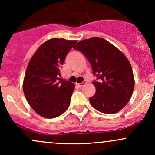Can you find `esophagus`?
Listing matches in <instances>:
<instances>
[{"label": "esophagus", "mask_w": 155, "mask_h": 155, "mask_svg": "<svg viewBox=\"0 0 155 155\" xmlns=\"http://www.w3.org/2000/svg\"><path fill=\"white\" fill-rule=\"evenodd\" d=\"M86 81H84L82 83H80V84H77V85H78V87H80V88H81L82 87L84 86V85H85L86 84Z\"/></svg>", "instance_id": "34e87169"}]
</instances>
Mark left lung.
<instances>
[{"label": "left lung", "instance_id": "8db88e82", "mask_svg": "<svg viewBox=\"0 0 155 155\" xmlns=\"http://www.w3.org/2000/svg\"><path fill=\"white\" fill-rule=\"evenodd\" d=\"M84 55L97 77L95 94L90 97L93 108L114 114L128 103L134 89V76L128 60L111 43L99 37L81 41L74 47Z\"/></svg>", "mask_w": 155, "mask_h": 155}]
</instances>
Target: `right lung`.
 Returning <instances> with one entry per match:
<instances>
[{
	"label": "right lung",
	"instance_id": "obj_1",
	"mask_svg": "<svg viewBox=\"0 0 155 155\" xmlns=\"http://www.w3.org/2000/svg\"><path fill=\"white\" fill-rule=\"evenodd\" d=\"M76 44V41L50 39L37 49L28 63L23 92L30 106L41 117H59L70 105L75 86L58 80L66 55Z\"/></svg>",
	"mask_w": 155,
	"mask_h": 155
}]
</instances>
